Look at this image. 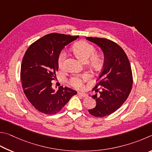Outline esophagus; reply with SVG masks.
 <instances>
[{"instance_id":"1","label":"esophagus","mask_w":152,"mask_h":152,"mask_svg":"<svg viewBox=\"0 0 152 152\" xmlns=\"http://www.w3.org/2000/svg\"><path fill=\"white\" fill-rule=\"evenodd\" d=\"M78 95H79V96H81L82 97H87V95L86 94H83V93H81V92H79Z\"/></svg>"}]
</instances>
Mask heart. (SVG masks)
I'll use <instances>...</instances> for the list:
<instances>
[{"label":"heart","instance_id":"1","mask_svg":"<svg viewBox=\"0 0 152 152\" xmlns=\"http://www.w3.org/2000/svg\"><path fill=\"white\" fill-rule=\"evenodd\" d=\"M73 50L77 57L83 61H87L89 65L95 69L102 67L103 59L102 55L95 53L96 49L91 44L86 41H79L73 45ZM66 53L64 50H61L57 58L58 66L60 69L64 68ZM89 59L88 60V59ZM88 60V61H87ZM89 74H83L82 75H73L70 77L69 83L72 87L80 89L83 87V83L89 79Z\"/></svg>","mask_w":152,"mask_h":152}]
</instances>
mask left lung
Returning a JSON list of instances; mask_svg holds the SVG:
<instances>
[{
	"label": "left lung",
	"instance_id": "left-lung-1",
	"mask_svg": "<svg viewBox=\"0 0 152 152\" xmlns=\"http://www.w3.org/2000/svg\"><path fill=\"white\" fill-rule=\"evenodd\" d=\"M97 44L105 56L103 67L93 91L98 93L91 96L96 106L89 110L91 115L103 118L115 112L126 102L131 92L133 75L129 61L123 49L116 42L105 38L86 37ZM98 86L102 90L99 91Z\"/></svg>",
	"mask_w": 152,
	"mask_h": 152
}]
</instances>
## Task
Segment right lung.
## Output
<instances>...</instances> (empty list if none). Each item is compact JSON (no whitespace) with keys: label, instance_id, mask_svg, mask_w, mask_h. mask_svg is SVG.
I'll return each mask as SVG.
<instances>
[{"label":"right lung","instance_id":"obj_1","mask_svg":"<svg viewBox=\"0 0 152 152\" xmlns=\"http://www.w3.org/2000/svg\"><path fill=\"white\" fill-rule=\"evenodd\" d=\"M79 37L48 34L34 41L26 50L20 67L21 84L28 102L40 112L56 114L77 94V91L63 86L55 91L51 81L55 80V72L58 71L60 52Z\"/></svg>","mask_w":152,"mask_h":152}]
</instances>
